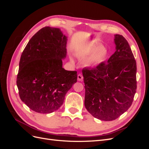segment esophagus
Returning <instances> with one entry per match:
<instances>
[{"mask_svg": "<svg viewBox=\"0 0 149 149\" xmlns=\"http://www.w3.org/2000/svg\"><path fill=\"white\" fill-rule=\"evenodd\" d=\"M83 76L81 74H79L78 75V81H83Z\"/></svg>", "mask_w": 149, "mask_h": 149, "instance_id": "esophagus-1", "label": "esophagus"}]
</instances>
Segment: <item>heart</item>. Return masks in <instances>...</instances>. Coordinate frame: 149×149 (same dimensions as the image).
Listing matches in <instances>:
<instances>
[{"label":"heart","instance_id":"obj_1","mask_svg":"<svg viewBox=\"0 0 149 149\" xmlns=\"http://www.w3.org/2000/svg\"><path fill=\"white\" fill-rule=\"evenodd\" d=\"M82 53L88 55L84 61L86 66H94L104 62L109 56V52L104 46H93L84 49Z\"/></svg>","mask_w":149,"mask_h":149}]
</instances>
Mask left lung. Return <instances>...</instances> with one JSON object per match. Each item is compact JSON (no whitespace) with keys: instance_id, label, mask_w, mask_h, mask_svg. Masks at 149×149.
<instances>
[{"instance_id":"8db88e82","label":"left lung","mask_w":149,"mask_h":149,"mask_svg":"<svg viewBox=\"0 0 149 149\" xmlns=\"http://www.w3.org/2000/svg\"><path fill=\"white\" fill-rule=\"evenodd\" d=\"M116 52L92 69L84 68L86 109L93 117L115 120L128 110L136 93V61L127 40L114 35Z\"/></svg>"}]
</instances>
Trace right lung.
<instances>
[{
  "mask_svg": "<svg viewBox=\"0 0 149 149\" xmlns=\"http://www.w3.org/2000/svg\"><path fill=\"white\" fill-rule=\"evenodd\" d=\"M67 37L60 29H40L22 52L17 78L19 96L30 109L42 114L58 110L77 82V72L63 68Z\"/></svg>",
  "mask_w": 149,
  "mask_h": 149,
  "instance_id": "right-lung-1",
  "label": "right lung"
}]
</instances>
